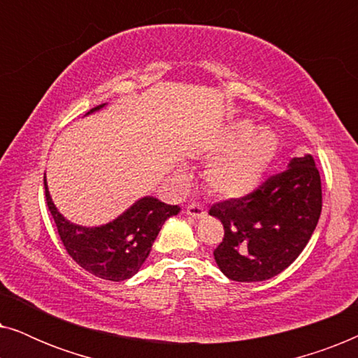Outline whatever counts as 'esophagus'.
Returning <instances> with one entry per match:
<instances>
[{"label": "esophagus", "instance_id": "esophagus-1", "mask_svg": "<svg viewBox=\"0 0 358 358\" xmlns=\"http://www.w3.org/2000/svg\"><path fill=\"white\" fill-rule=\"evenodd\" d=\"M187 215L192 218H203L207 215V210L199 203H190L187 207Z\"/></svg>", "mask_w": 358, "mask_h": 358}]
</instances>
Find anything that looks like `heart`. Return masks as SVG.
Masks as SVG:
<instances>
[{
    "label": "heart",
    "mask_w": 358,
    "mask_h": 358,
    "mask_svg": "<svg viewBox=\"0 0 358 358\" xmlns=\"http://www.w3.org/2000/svg\"><path fill=\"white\" fill-rule=\"evenodd\" d=\"M249 122H238L213 145L227 153L215 158L205 171V182L215 195L236 199L252 192L277 155V135L268 129L255 131Z\"/></svg>",
    "instance_id": "b5f03b06"
}]
</instances>
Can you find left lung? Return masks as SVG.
<instances>
[{"label":"left lung","instance_id":"8db88e82","mask_svg":"<svg viewBox=\"0 0 358 358\" xmlns=\"http://www.w3.org/2000/svg\"><path fill=\"white\" fill-rule=\"evenodd\" d=\"M321 176L311 155L293 158L238 199L212 205L224 236L213 251L220 271L236 282L272 278L300 256L321 215Z\"/></svg>","mask_w":358,"mask_h":358}]
</instances>
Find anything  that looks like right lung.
<instances>
[{"mask_svg": "<svg viewBox=\"0 0 358 358\" xmlns=\"http://www.w3.org/2000/svg\"><path fill=\"white\" fill-rule=\"evenodd\" d=\"M104 106H97L87 114ZM43 185L47 207L55 220L66 252L78 266L104 280L120 282L135 275L148 257L163 223L180 212L178 205H168L155 197H143L114 222L86 228L68 222L52 202L45 179Z\"/></svg>", "mask_w": 358, "mask_h": 358, "instance_id": "right-lung-1", "label": "right lung"}]
</instances>
